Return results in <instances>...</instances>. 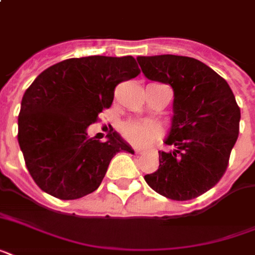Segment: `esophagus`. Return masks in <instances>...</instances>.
<instances>
[{
  "mask_svg": "<svg viewBox=\"0 0 255 255\" xmlns=\"http://www.w3.org/2000/svg\"><path fill=\"white\" fill-rule=\"evenodd\" d=\"M133 151H135L136 155H139V153H141V149H140V148H137V147H133Z\"/></svg>",
  "mask_w": 255,
  "mask_h": 255,
  "instance_id": "esophagus-1",
  "label": "esophagus"
}]
</instances>
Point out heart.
<instances>
[{"label":"heart","mask_w":255,"mask_h":255,"mask_svg":"<svg viewBox=\"0 0 255 255\" xmlns=\"http://www.w3.org/2000/svg\"><path fill=\"white\" fill-rule=\"evenodd\" d=\"M160 133V127L153 122L128 120L122 126V135L127 141L136 145H147Z\"/></svg>","instance_id":"b5f03b06"}]
</instances>
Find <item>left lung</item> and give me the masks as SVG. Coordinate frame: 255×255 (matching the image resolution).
I'll return each mask as SVG.
<instances>
[{"label":"left lung","mask_w":255,"mask_h":255,"mask_svg":"<svg viewBox=\"0 0 255 255\" xmlns=\"http://www.w3.org/2000/svg\"><path fill=\"white\" fill-rule=\"evenodd\" d=\"M148 79L173 90V120L159 151V169L144 180L164 197L188 201L217 184L238 139L241 110L228 82L205 63L181 55L137 58Z\"/></svg>","instance_id":"obj_1"}]
</instances>
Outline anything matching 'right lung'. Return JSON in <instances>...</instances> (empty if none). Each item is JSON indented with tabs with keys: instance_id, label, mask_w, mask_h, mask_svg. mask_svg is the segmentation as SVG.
Listing matches in <instances>:
<instances>
[{
	"instance_id": "right-lung-1",
	"label": "right lung",
	"mask_w": 255,
	"mask_h": 255,
	"mask_svg": "<svg viewBox=\"0 0 255 255\" xmlns=\"http://www.w3.org/2000/svg\"><path fill=\"white\" fill-rule=\"evenodd\" d=\"M140 74L133 57L71 58L46 69L23 94L18 143L39 188L59 200H77L99 188L110 161L132 148L114 129L107 141L87 127L110 108L116 86Z\"/></svg>"
}]
</instances>
